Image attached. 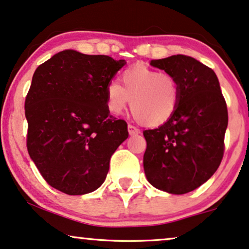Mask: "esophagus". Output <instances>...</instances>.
Segmentation results:
<instances>
[{
    "mask_svg": "<svg viewBox=\"0 0 249 249\" xmlns=\"http://www.w3.org/2000/svg\"><path fill=\"white\" fill-rule=\"evenodd\" d=\"M127 130H128V133H130V135H137L140 133V130H139L138 127L133 126V125H128Z\"/></svg>",
    "mask_w": 249,
    "mask_h": 249,
    "instance_id": "34e87169",
    "label": "esophagus"
}]
</instances>
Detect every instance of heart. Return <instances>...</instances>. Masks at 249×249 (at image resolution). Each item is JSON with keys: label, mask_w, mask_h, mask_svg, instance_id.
Instances as JSON below:
<instances>
[{"label": "heart", "mask_w": 249, "mask_h": 249, "mask_svg": "<svg viewBox=\"0 0 249 249\" xmlns=\"http://www.w3.org/2000/svg\"><path fill=\"white\" fill-rule=\"evenodd\" d=\"M121 83L110 82L106 90V106L111 115H121L131 100L135 119L144 126L156 127L177 111L181 89L173 75L137 65L123 72Z\"/></svg>", "instance_id": "1"}]
</instances>
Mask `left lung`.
Here are the masks:
<instances>
[{
    "label": "left lung",
    "instance_id": "left-lung-1",
    "mask_svg": "<svg viewBox=\"0 0 249 249\" xmlns=\"http://www.w3.org/2000/svg\"><path fill=\"white\" fill-rule=\"evenodd\" d=\"M150 65L173 75L181 94L173 117L143 132L144 173L159 190L183 195L200 187L220 166L227 104L213 69L195 58L177 54L151 60Z\"/></svg>",
    "mask_w": 249,
    "mask_h": 249
}]
</instances>
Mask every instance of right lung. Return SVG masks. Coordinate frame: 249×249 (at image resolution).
<instances>
[{
    "label": "right lung",
    "mask_w": 249,
    "mask_h": 249,
    "mask_svg": "<svg viewBox=\"0 0 249 249\" xmlns=\"http://www.w3.org/2000/svg\"><path fill=\"white\" fill-rule=\"evenodd\" d=\"M126 62L65 50L39 65L25 101L27 150L48 183L64 194L100 187L111 155L128 137L109 114L106 90Z\"/></svg>",
    "instance_id": "obj_1"
}]
</instances>
